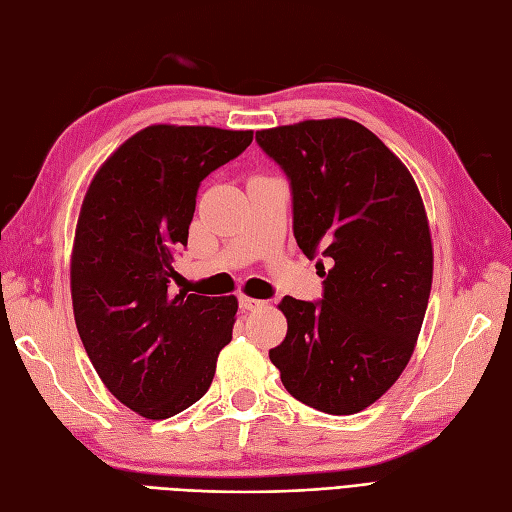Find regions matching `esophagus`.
<instances>
[{"label": "esophagus", "mask_w": 512, "mask_h": 512, "mask_svg": "<svg viewBox=\"0 0 512 512\" xmlns=\"http://www.w3.org/2000/svg\"><path fill=\"white\" fill-rule=\"evenodd\" d=\"M265 306V301H260V299H254V297H245V295H241L239 297V308L241 310H256V308H262Z\"/></svg>", "instance_id": "1"}]
</instances>
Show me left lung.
<instances>
[{"label":"left lung","instance_id":"1","mask_svg":"<svg viewBox=\"0 0 512 512\" xmlns=\"http://www.w3.org/2000/svg\"><path fill=\"white\" fill-rule=\"evenodd\" d=\"M293 196V234L323 297H284L286 338L269 351L290 396L351 416L388 392L416 347L433 282L420 191L379 137L347 118L256 131ZM326 262L323 263L322 260Z\"/></svg>","mask_w":512,"mask_h":512}]
</instances>
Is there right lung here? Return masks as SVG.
Returning a JSON list of instances; mask_svg holds the SVG:
<instances>
[{
  "mask_svg": "<svg viewBox=\"0 0 512 512\" xmlns=\"http://www.w3.org/2000/svg\"><path fill=\"white\" fill-rule=\"evenodd\" d=\"M252 131L153 124L109 157L81 204L71 260L79 338L105 388L148 420L211 388L237 297L172 293L200 183L252 144Z\"/></svg>",
  "mask_w": 512,
  "mask_h": 512,
  "instance_id": "obj_1",
  "label": "right lung"
}]
</instances>
